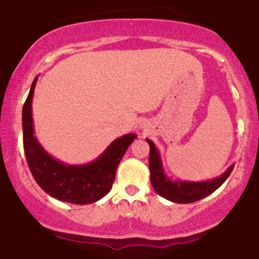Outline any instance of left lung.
Listing matches in <instances>:
<instances>
[{
	"mask_svg": "<svg viewBox=\"0 0 259 259\" xmlns=\"http://www.w3.org/2000/svg\"><path fill=\"white\" fill-rule=\"evenodd\" d=\"M146 141L150 145V162L148 163H150L151 184L157 194L174 203H192V202L207 197L224 184L234 169L235 164H231L221 177L206 181L171 180L164 171L160 154L156 145L148 139H146Z\"/></svg>",
	"mask_w": 259,
	"mask_h": 259,
	"instance_id": "8db88e82",
	"label": "left lung"
}]
</instances>
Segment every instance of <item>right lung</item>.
Returning <instances> with one entry per match:
<instances>
[{
	"instance_id": "add662e5",
	"label": "right lung",
	"mask_w": 259,
	"mask_h": 259,
	"mask_svg": "<svg viewBox=\"0 0 259 259\" xmlns=\"http://www.w3.org/2000/svg\"><path fill=\"white\" fill-rule=\"evenodd\" d=\"M36 81L37 76L32 81L22 115L23 145L32 177L46 194L59 201L89 204L101 200L111 191L118 165L138 135L126 134L114 140L105 152L88 164H65L53 158L34 135L31 103Z\"/></svg>"
}]
</instances>
